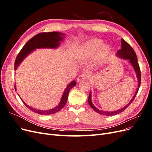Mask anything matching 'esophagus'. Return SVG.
I'll return each mask as SVG.
<instances>
[{
	"label": "esophagus",
	"instance_id": "34e87169",
	"mask_svg": "<svg viewBox=\"0 0 152 152\" xmlns=\"http://www.w3.org/2000/svg\"><path fill=\"white\" fill-rule=\"evenodd\" d=\"M87 78H88V74L86 73H82L79 77H78L77 81H80L83 79H87Z\"/></svg>",
	"mask_w": 152,
	"mask_h": 152
}]
</instances>
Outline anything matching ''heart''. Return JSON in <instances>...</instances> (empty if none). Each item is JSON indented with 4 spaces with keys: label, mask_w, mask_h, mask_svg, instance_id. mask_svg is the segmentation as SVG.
Segmentation results:
<instances>
[{
    "label": "heart",
    "mask_w": 152,
    "mask_h": 152,
    "mask_svg": "<svg viewBox=\"0 0 152 152\" xmlns=\"http://www.w3.org/2000/svg\"><path fill=\"white\" fill-rule=\"evenodd\" d=\"M103 41L98 39H93L86 42L80 49L79 56L87 59L91 57L98 51V56L103 59L109 52L110 47L108 45H102Z\"/></svg>",
    "instance_id": "b5f03b06"
}]
</instances>
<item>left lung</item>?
<instances>
[{
  "mask_svg": "<svg viewBox=\"0 0 152 152\" xmlns=\"http://www.w3.org/2000/svg\"><path fill=\"white\" fill-rule=\"evenodd\" d=\"M121 43H122V49L121 50H118L117 52V55L123 59H129V61L131 63L132 66L134 68V70L136 73L137 75V80H138V87H137V90L136 93L134 96V97L132 98V99H131V102L128 103V104H127L125 107H124L123 108H121L118 110H117V111H113V112H104V111H102V110H99L98 108H96L93 105V103L91 102V93H90V94L88 98V103L89 104V105L91 106V107L93 108L94 110L96 112H98L99 114H102L103 115H107V116H112V115H117L118 113H120L121 112H122L123 111H124L130 105V104H131V103L133 102V100L135 98L136 96L137 95V92H138L139 88L140 87V84H141V71H140V66L139 64L137 63V56L136 54V53L134 52V49H132V48L131 46V45L129 44L126 41L124 40L123 39L121 40Z\"/></svg>",
  "mask_w": 152,
  "mask_h": 152,
  "instance_id": "1",
  "label": "left lung"
}]
</instances>
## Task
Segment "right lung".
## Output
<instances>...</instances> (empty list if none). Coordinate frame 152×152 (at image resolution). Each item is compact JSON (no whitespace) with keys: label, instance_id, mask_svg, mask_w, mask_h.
Returning a JSON list of instances; mask_svg holds the SVG:
<instances>
[{"label":"right lung","instance_id":"1","mask_svg":"<svg viewBox=\"0 0 152 152\" xmlns=\"http://www.w3.org/2000/svg\"><path fill=\"white\" fill-rule=\"evenodd\" d=\"M63 34L59 32L53 31V32H43L35 35L34 37H32L27 42L23 48L21 49L19 54L16 58L15 63V70H16L17 67L19 66L21 62L23 60V59L33 51L37 48H56L59 45V42L62 41L63 37ZM76 85L75 81H72L66 87V89L63 92L62 97L59 105L57 107L49 110H39L31 108L27 105L24 102H23L26 107L29 108L32 112L40 115H51L58 112L61 110L66 104L68 99V96L69 91L72 89V87ZM15 89H16V86H15Z\"/></svg>","mask_w":152,"mask_h":152}]
</instances>
